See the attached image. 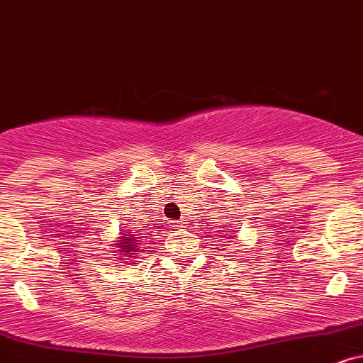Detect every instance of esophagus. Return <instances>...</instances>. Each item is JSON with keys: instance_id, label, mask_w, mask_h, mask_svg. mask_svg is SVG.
I'll use <instances>...</instances> for the list:
<instances>
[{"instance_id": "esophagus-1", "label": "esophagus", "mask_w": 363, "mask_h": 363, "mask_svg": "<svg viewBox=\"0 0 363 363\" xmlns=\"http://www.w3.org/2000/svg\"><path fill=\"white\" fill-rule=\"evenodd\" d=\"M182 226H184V221H170V228L179 230V228H182Z\"/></svg>"}]
</instances>
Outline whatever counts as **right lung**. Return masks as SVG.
Masks as SVG:
<instances>
[{"instance_id":"1","label":"right lung","mask_w":363,"mask_h":363,"mask_svg":"<svg viewBox=\"0 0 363 363\" xmlns=\"http://www.w3.org/2000/svg\"><path fill=\"white\" fill-rule=\"evenodd\" d=\"M120 235L121 237H118V240H115V242H118V243H115L116 250H113V252L120 253V257L125 262H132L133 264V259H137L135 255L140 252V245H142L140 237L135 230H123V231H120Z\"/></svg>"}]
</instances>
